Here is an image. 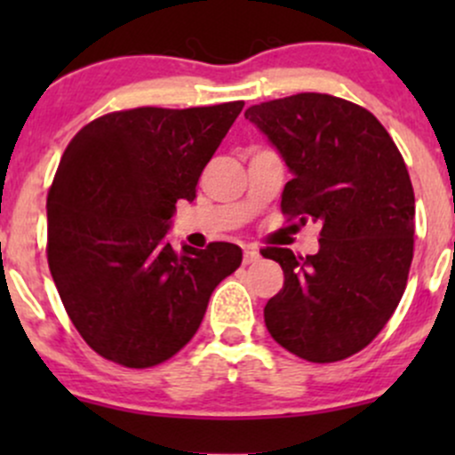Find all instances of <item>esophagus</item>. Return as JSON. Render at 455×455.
<instances>
[{"label":"esophagus","instance_id":"1","mask_svg":"<svg viewBox=\"0 0 455 455\" xmlns=\"http://www.w3.org/2000/svg\"><path fill=\"white\" fill-rule=\"evenodd\" d=\"M259 250L257 248H252V245H245L243 248V265H250V263H254V260H259Z\"/></svg>","mask_w":455,"mask_h":455}]
</instances>
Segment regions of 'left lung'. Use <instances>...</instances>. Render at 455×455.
I'll return each mask as SVG.
<instances>
[{
  "label": "left lung",
  "mask_w": 455,
  "mask_h": 455,
  "mask_svg": "<svg viewBox=\"0 0 455 455\" xmlns=\"http://www.w3.org/2000/svg\"><path fill=\"white\" fill-rule=\"evenodd\" d=\"M245 119L293 173L282 212L321 224L316 254L260 252L284 271L265 325L306 362L351 357L379 336L409 278L415 195L402 154L372 113L327 93L254 104Z\"/></svg>",
  "instance_id": "1"
}]
</instances>
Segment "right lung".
I'll return each mask as SVG.
<instances>
[{"label": "right lung", "mask_w": 455, "mask_h": 455, "mask_svg": "<svg viewBox=\"0 0 455 455\" xmlns=\"http://www.w3.org/2000/svg\"><path fill=\"white\" fill-rule=\"evenodd\" d=\"M243 102L140 107L93 119L70 140L46 198V257L76 331L98 355L151 368L184 348L242 248L166 242L177 201H195L203 169Z\"/></svg>", "instance_id": "right-lung-1"}]
</instances>
